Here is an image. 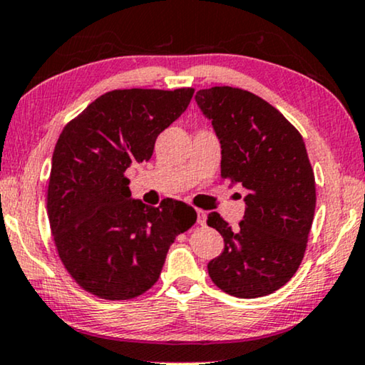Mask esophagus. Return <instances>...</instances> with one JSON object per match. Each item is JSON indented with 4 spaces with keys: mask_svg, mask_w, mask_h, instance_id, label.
Segmentation results:
<instances>
[{
    "mask_svg": "<svg viewBox=\"0 0 365 365\" xmlns=\"http://www.w3.org/2000/svg\"><path fill=\"white\" fill-rule=\"evenodd\" d=\"M197 215H198V225L205 226L206 225V216H208V213H206V211H203V210H198Z\"/></svg>",
    "mask_w": 365,
    "mask_h": 365,
    "instance_id": "obj_1",
    "label": "esophagus"
}]
</instances>
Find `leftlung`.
<instances>
[{"label": "left lung", "instance_id": "left-lung-1", "mask_svg": "<svg viewBox=\"0 0 365 365\" xmlns=\"http://www.w3.org/2000/svg\"><path fill=\"white\" fill-rule=\"evenodd\" d=\"M195 100L221 143V178L247 190L237 230L216 211L208 215V226L225 239L208 274L232 297L269 295L300 267L313 225L317 188L303 138L284 114L247 90L211 86Z\"/></svg>", "mask_w": 365, "mask_h": 365}]
</instances>
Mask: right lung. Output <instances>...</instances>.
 Returning <instances> with one entry per match:
<instances>
[{
	"mask_svg": "<svg viewBox=\"0 0 365 365\" xmlns=\"http://www.w3.org/2000/svg\"><path fill=\"white\" fill-rule=\"evenodd\" d=\"M193 88L113 90L67 123L53 149L47 216L70 277L91 295L130 300L159 280L168 247L197 222L177 200L130 198L126 168L148 162L157 135L187 110Z\"/></svg>",
	"mask_w": 365,
	"mask_h": 365,
	"instance_id": "add662e5",
	"label": "right lung"
}]
</instances>
